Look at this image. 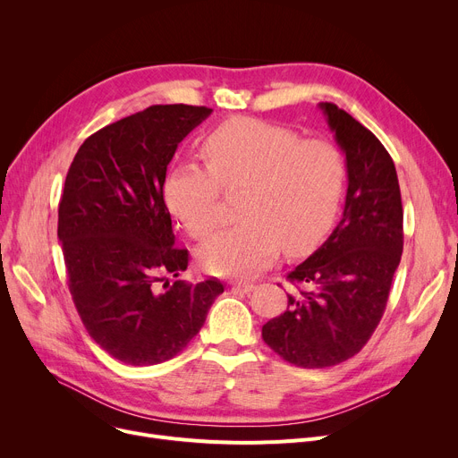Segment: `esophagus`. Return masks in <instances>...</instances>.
I'll return each instance as SVG.
<instances>
[{
  "instance_id": "34e87169",
  "label": "esophagus",
  "mask_w": 458,
  "mask_h": 458,
  "mask_svg": "<svg viewBox=\"0 0 458 458\" xmlns=\"http://www.w3.org/2000/svg\"><path fill=\"white\" fill-rule=\"evenodd\" d=\"M232 287H233V290L249 293V292L254 290V284H250V282H232Z\"/></svg>"
}]
</instances>
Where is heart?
<instances>
[{"instance_id":"obj_1","label":"heart","mask_w":458,"mask_h":458,"mask_svg":"<svg viewBox=\"0 0 458 458\" xmlns=\"http://www.w3.org/2000/svg\"><path fill=\"white\" fill-rule=\"evenodd\" d=\"M206 166L182 165L165 182V202L187 233L202 242L223 219V195L242 192L243 223L213 235L200 249L213 275L259 273L285 254H306L338 215L347 168L342 152L321 139L254 118H235L202 142Z\"/></svg>"}]
</instances>
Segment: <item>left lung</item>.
<instances>
[{"label":"left lung","mask_w":458,"mask_h":458,"mask_svg":"<svg viewBox=\"0 0 458 458\" xmlns=\"http://www.w3.org/2000/svg\"><path fill=\"white\" fill-rule=\"evenodd\" d=\"M347 161L342 221L327 242L287 275L297 292L261 328L280 358L299 368L338 366L360 352L386 310L403 254V204L394 159L347 111L323 102Z\"/></svg>","instance_id":"8db88e82"}]
</instances>
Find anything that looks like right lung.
<instances>
[{
    "instance_id": "1",
    "label": "right lung",
    "mask_w": 458,
    "mask_h": 458,
    "mask_svg": "<svg viewBox=\"0 0 458 458\" xmlns=\"http://www.w3.org/2000/svg\"><path fill=\"white\" fill-rule=\"evenodd\" d=\"M209 114L150 106L87 137L68 168L57 225L68 290L90 338L130 366L182 352L225 292L216 278L166 280L189 263L163 200L166 166Z\"/></svg>"
}]
</instances>
